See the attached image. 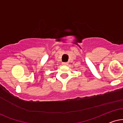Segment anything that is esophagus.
<instances>
[{
  "instance_id": "obj_1",
  "label": "esophagus",
  "mask_w": 123,
  "mask_h": 123,
  "mask_svg": "<svg viewBox=\"0 0 123 123\" xmlns=\"http://www.w3.org/2000/svg\"><path fill=\"white\" fill-rule=\"evenodd\" d=\"M68 62H62V65H68Z\"/></svg>"
}]
</instances>
